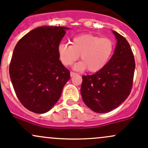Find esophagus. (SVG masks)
I'll list each match as a JSON object with an SVG mask.
<instances>
[{"mask_svg":"<svg viewBox=\"0 0 148 148\" xmlns=\"http://www.w3.org/2000/svg\"><path fill=\"white\" fill-rule=\"evenodd\" d=\"M77 73H75V72H73V71H71L70 72V76L71 77H74V76H75V75H77Z\"/></svg>","mask_w":148,"mask_h":148,"instance_id":"34e87169","label":"esophagus"}]
</instances>
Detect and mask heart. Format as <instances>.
I'll return each instance as SVG.
<instances>
[{"mask_svg":"<svg viewBox=\"0 0 148 148\" xmlns=\"http://www.w3.org/2000/svg\"><path fill=\"white\" fill-rule=\"evenodd\" d=\"M114 43L108 38H100L92 34H82L74 37L69 43H61L58 53L64 66L71 65L81 55L82 61L74 66L76 70L88 69L90 72L101 70L107 64L113 53Z\"/></svg>","mask_w":148,"mask_h":148,"instance_id":"obj_1","label":"heart"}]
</instances>
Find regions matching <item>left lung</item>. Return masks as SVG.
Masks as SVG:
<instances>
[{
	"mask_svg": "<svg viewBox=\"0 0 148 148\" xmlns=\"http://www.w3.org/2000/svg\"><path fill=\"white\" fill-rule=\"evenodd\" d=\"M117 40L114 53L101 70L83 76L81 94L92 111L107 113L118 108L129 97L133 86L135 60L129 43L112 31Z\"/></svg>",
	"mask_w": 148,
	"mask_h": 148,
	"instance_id": "1",
	"label": "left lung"
}]
</instances>
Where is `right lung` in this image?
Segmentation results:
<instances>
[{"instance_id":"obj_1","label":"right lung","mask_w":148,"mask_h":148,"mask_svg":"<svg viewBox=\"0 0 148 148\" xmlns=\"http://www.w3.org/2000/svg\"><path fill=\"white\" fill-rule=\"evenodd\" d=\"M68 29L38 27L24 35L14 47L10 77L19 101L33 112L49 111L70 79V72L62 64L58 53Z\"/></svg>"}]
</instances>
